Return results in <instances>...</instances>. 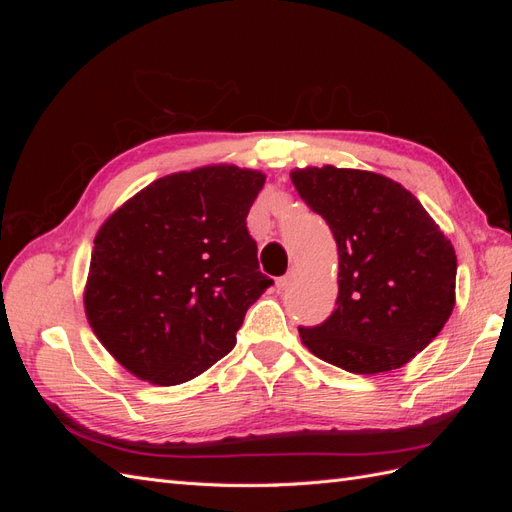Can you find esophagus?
I'll list each match as a JSON object with an SVG mask.
<instances>
[{"mask_svg": "<svg viewBox=\"0 0 512 512\" xmlns=\"http://www.w3.org/2000/svg\"><path fill=\"white\" fill-rule=\"evenodd\" d=\"M294 275H297V271H294V269H290L286 275H282V277H277V288H280V290H284V288H288L290 284H292V280H294Z\"/></svg>", "mask_w": 512, "mask_h": 512, "instance_id": "34e87169", "label": "esophagus"}]
</instances>
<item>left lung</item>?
Listing matches in <instances>:
<instances>
[{
	"label": "left lung",
	"instance_id": "8db88e82",
	"mask_svg": "<svg viewBox=\"0 0 512 512\" xmlns=\"http://www.w3.org/2000/svg\"><path fill=\"white\" fill-rule=\"evenodd\" d=\"M290 177L329 224L339 256L335 312L316 327H299L303 344L352 374L406 365L455 307L451 241L389 177L335 166L299 168Z\"/></svg>",
	"mask_w": 512,
	"mask_h": 512
}]
</instances>
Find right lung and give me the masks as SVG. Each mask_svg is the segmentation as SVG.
Instances as JSON below:
<instances>
[{
	"label": "right lung",
	"instance_id": "right-lung-1",
	"mask_svg": "<svg viewBox=\"0 0 512 512\" xmlns=\"http://www.w3.org/2000/svg\"><path fill=\"white\" fill-rule=\"evenodd\" d=\"M262 185L258 170L226 164L175 173L102 224L85 312L134 376L175 386L235 348L245 312L273 284L245 222Z\"/></svg>",
	"mask_w": 512,
	"mask_h": 512
}]
</instances>
